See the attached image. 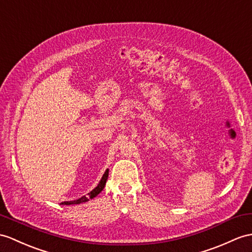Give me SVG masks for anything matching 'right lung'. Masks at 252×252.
Instances as JSON below:
<instances>
[{
  "label": "right lung",
  "instance_id": "right-lung-1",
  "mask_svg": "<svg viewBox=\"0 0 252 252\" xmlns=\"http://www.w3.org/2000/svg\"><path fill=\"white\" fill-rule=\"evenodd\" d=\"M108 176H109V170L107 169L105 174H103V176L101 177V180L99 182V184H98L97 187L94 188L92 191L88 194V195H83V197H81L78 200H75V201H67V202H63L62 204H65V205H70V204H80V203H83V202H87L89 201L90 199H93L95 198L97 194H99V192H101V190L105 188V185H106V182L108 180Z\"/></svg>",
  "mask_w": 252,
  "mask_h": 252
}]
</instances>
